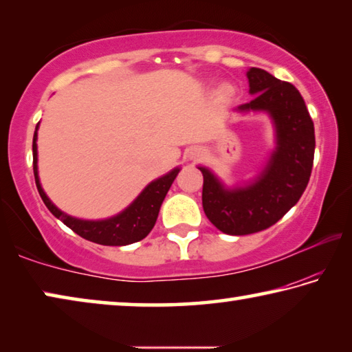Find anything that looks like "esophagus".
<instances>
[{"label": "esophagus", "mask_w": 352, "mask_h": 352, "mask_svg": "<svg viewBox=\"0 0 352 352\" xmlns=\"http://www.w3.org/2000/svg\"><path fill=\"white\" fill-rule=\"evenodd\" d=\"M199 155H200V152H199V151H192V152H189L188 157H189V160H195V158L199 157Z\"/></svg>", "instance_id": "1"}]
</instances>
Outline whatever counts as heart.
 <instances>
[{
	"instance_id": "b5f03b06",
	"label": "heart",
	"mask_w": 352,
	"mask_h": 352,
	"mask_svg": "<svg viewBox=\"0 0 352 352\" xmlns=\"http://www.w3.org/2000/svg\"><path fill=\"white\" fill-rule=\"evenodd\" d=\"M236 93H237V88L234 83H231V82L220 83L217 88V96L220 100H223V102H230V100H233Z\"/></svg>"
}]
</instances>
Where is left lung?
<instances>
[{"instance_id":"8db88e82","label":"left lung","mask_w":352,"mask_h":352,"mask_svg":"<svg viewBox=\"0 0 352 352\" xmlns=\"http://www.w3.org/2000/svg\"><path fill=\"white\" fill-rule=\"evenodd\" d=\"M253 99L237 113H265L275 129V148L252 180L228 188L210 168L201 204L210 222L225 234L258 233L275 225L305 192L314 164V122L300 91L261 68L247 71Z\"/></svg>"}]
</instances>
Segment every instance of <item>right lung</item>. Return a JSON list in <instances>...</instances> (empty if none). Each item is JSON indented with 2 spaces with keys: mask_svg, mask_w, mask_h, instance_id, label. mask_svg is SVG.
Wrapping results in <instances>:
<instances>
[{
  "mask_svg": "<svg viewBox=\"0 0 352 352\" xmlns=\"http://www.w3.org/2000/svg\"><path fill=\"white\" fill-rule=\"evenodd\" d=\"M40 124V122H38ZM38 124L34 132L32 141V157H34V177L37 184L38 194L43 204L46 205L54 216L74 231L76 234L87 241H91L100 245H129V243L138 242L151 233L155 222H157L160 208L168 194L169 188L174 183L175 177L180 172V168H174L168 174L157 178L147 184L141 190V194L130 204L126 210L121 211L116 216L100 220H85L69 216L52 204L46 192L41 188L38 177V152H37V130Z\"/></svg>",
  "mask_w": 352,
  "mask_h": 352,
  "instance_id": "obj_1",
  "label": "right lung"
}]
</instances>
